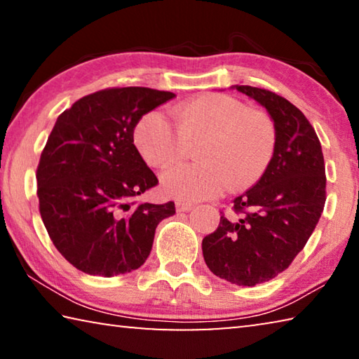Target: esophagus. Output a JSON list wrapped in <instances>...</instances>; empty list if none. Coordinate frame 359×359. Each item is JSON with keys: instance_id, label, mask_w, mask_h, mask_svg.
<instances>
[{"instance_id": "1", "label": "esophagus", "mask_w": 359, "mask_h": 359, "mask_svg": "<svg viewBox=\"0 0 359 359\" xmlns=\"http://www.w3.org/2000/svg\"><path fill=\"white\" fill-rule=\"evenodd\" d=\"M191 209H193V204H190V203H184V201L175 203V210L177 212H188Z\"/></svg>"}]
</instances>
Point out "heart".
<instances>
[{"label": "heart", "instance_id": "1", "mask_svg": "<svg viewBox=\"0 0 359 359\" xmlns=\"http://www.w3.org/2000/svg\"><path fill=\"white\" fill-rule=\"evenodd\" d=\"M177 130L158 111L145 114L133 131L137 154L151 168H166L194 150L196 165L172 166L161 191L177 201L214 198L229 185L242 191L258 184L276 154L277 133L263 112L222 93H208L174 109Z\"/></svg>", "mask_w": 359, "mask_h": 359}]
</instances>
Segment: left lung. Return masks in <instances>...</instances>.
I'll list each match as a JSON object with an SVG mask.
<instances>
[{
    "instance_id": "8db88e82",
    "label": "left lung",
    "mask_w": 359,
    "mask_h": 359,
    "mask_svg": "<svg viewBox=\"0 0 359 359\" xmlns=\"http://www.w3.org/2000/svg\"><path fill=\"white\" fill-rule=\"evenodd\" d=\"M233 88L271 115L276 154L258 184L234 199V214H223L203 239V255L217 277L255 287L287 269L312 236L326 201L325 160L317 133L294 104L264 88Z\"/></svg>"
}]
</instances>
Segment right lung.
Returning a JSON list of instances; mask_svg holds the SVG:
<instances>
[{
  "instance_id": "right-lung-1",
  "label": "right lung",
  "mask_w": 359,
  "mask_h": 359,
  "mask_svg": "<svg viewBox=\"0 0 359 359\" xmlns=\"http://www.w3.org/2000/svg\"><path fill=\"white\" fill-rule=\"evenodd\" d=\"M171 92L106 88L60 115L41 154L39 212L57 250L90 276L114 277L141 267L155 229L174 203L135 204L158 184L133 142L137 121Z\"/></svg>"
}]
</instances>
